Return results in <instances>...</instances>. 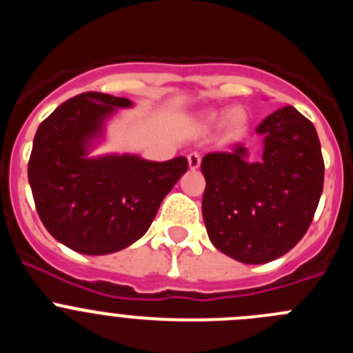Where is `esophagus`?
<instances>
[{
  "mask_svg": "<svg viewBox=\"0 0 353 353\" xmlns=\"http://www.w3.org/2000/svg\"><path fill=\"white\" fill-rule=\"evenodd\" d=\"M187 162H189V170H198L199 164H201V157H199L198 152H191V154L187 155Z\"/></svg>",
  "mask_w": 353,
  "mask_h": 353,
  "instance_id": "esophagus-1",
  "label": "esophagus"
}]
</instances>
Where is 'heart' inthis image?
<instances>
[{"mask_svg":"<svg viewBox=\"0 0 353 353\" xmlns=\"http://www.w3.org/2000/svg\"><path fill=\"white\" fill-rule=\"evenodd\" d=\"M221 119L223 120L221 122V129L228 138H239L248 127V113L242 108H232L230 111H226V114L223 111H208L199 118V125L203 129H212Z\"/></svg>","mask_w":353,"mask_h":353,"instance_id":"heart-1","label":"heart"}]
</instances>
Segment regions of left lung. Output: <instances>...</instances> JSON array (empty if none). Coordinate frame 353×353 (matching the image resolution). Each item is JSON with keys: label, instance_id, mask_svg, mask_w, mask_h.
<instances>
[{"label": "left lung", "instance_id": "1", "mask_svg": "<svg viewBox=\"0 0 353 353\" xmlns=\"http://www.w3.org/2000/svg\"><path fill=\"white\" fill-rule=\"evenodd\" d=\"M261 154L236 143L201 161V210L212 244L226 256L260 265L283 256L307 232L323 189L322 146L314 125L292 105L256 127Z\"/></svg>", "mask_w": 353, "mask_h": 353}]
</instances>
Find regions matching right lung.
Masks as SVG:
<instances>
[{"instance_id":"add662e5","label":"right lung","mask_w":353,"mask_h":353,"mask_svg":"<svg viewBox=\"0 0 353 353\" xmlns=\"http://www.w3.org/2000/svg\"><path fill=\"white\" fill-rule=\"evenodd\" d=\"M123 97L88 92L63 102L37 129L28 180L46 230L68 249L101 256L148 232L162 199L187 171V159L92 155Z\"/></svg>"}]
</instances>
